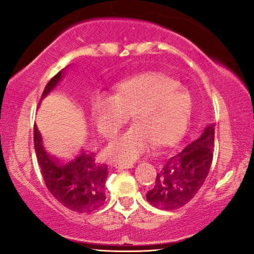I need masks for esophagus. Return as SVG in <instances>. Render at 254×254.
Wrapping results in <instances>:
<instances>
[{
  "instance_id": "obj_1",
  "label": "esophagus",
  "mask_w": 254,
  "mask_h": 254,
  "mask_svg": "<svg viewBox=\"0 0 254 254\" xmlns=\"http://www.w3.org/2000/svg\"><path fill=\"white\" fill-rule=\"evenodd\" d=\"M133 164H123V165H120V164H117L116 165V168L117 169H130V168H133Z\"/></svg>"
}]
</instances>
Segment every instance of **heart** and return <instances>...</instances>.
Here are the masks:
<instances>
[{
	"mask_svg": "<svg viewBox=\"0 0 254 254\" xmlns=\"http://www.w3.org/2000/svg\"><path fill=\"white\" fill-rule=\"evenodd\" d=\"M192 112V98L175 78L162 72H144L119 83L116 93L97 92L91 116L97 130L113 136L133 113L136 124L103 149L107 161L130 164L158 147H171L185 133Z\"/></svg>",
	"mask_w": 254,
	"mask_h": 254,
	"instance_id": "heart-1",
	"label": "heart"
}]
</instances>
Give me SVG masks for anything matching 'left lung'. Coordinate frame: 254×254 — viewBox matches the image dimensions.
Segmentation results:
<instances>
[{"instance_id":"8db88e82","label":"left lung","mask_w":254,"mask_h":254,"mask_svg":"<svg viewBox=\"0 0 254 254\" xmlns=\"http://www.w3.org/2000/svg\"><path fill=\"white\" fill-rule=\"evenodd\" d=\"M214 138L215 125L209 124L196 140L166 159L145 195L148 202L163 210L178 209L190 202L209 173Z\"/></svg>"}]
</instances>
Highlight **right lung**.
I'll list each match as a JSON object with an SVG mask.
<instances>
[{"mask_svg": "<svg viewBox=\"0 0 254 254\" xmlns=\"http://www.w3.org/2000/svg\"><path fill=\"white\" fill-rule=\"evenodd\" d=\"M64 70L65 68L47 83L40 102L57 88L64 76ZM33 138L45 184L59 202L77 213H91L103 206L106 200L105 184L109 171L105 164H97L95 152L82 149L69 161H60L45 150L37 125H34Z\"/></svg>", "mask_w": 254, "mask_h": 254, "instance_id": "right-lung-1", "label": "right lung"}]
</instances>
